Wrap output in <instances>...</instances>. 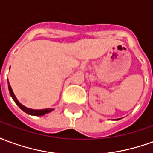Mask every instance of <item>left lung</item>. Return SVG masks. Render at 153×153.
Listing matches in <instances>:
<instances>
[{"label": "left lung", "mask_w": 153, "mask_h": 153, "mask_svg": "<svg viewBox=\"0 0 153 153\" xmlns=\"http://www.w3.org/2000/svg\"><path fill=\"white\" fill-rule=\"evenodd\" d=\"M120 120V119H115V120Z\"/></svg>", "instance_id": "8db88e82"}]
</instances>
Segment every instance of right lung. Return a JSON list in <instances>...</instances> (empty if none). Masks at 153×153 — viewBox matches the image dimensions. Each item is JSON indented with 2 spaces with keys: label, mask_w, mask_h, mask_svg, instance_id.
I'll use <instances>...</instances> for the list:
<instances>
[{
  "label": "right lung",
  "mask_w": 153,
  "mask_h": 153,
  "mask_svg": "<svg viewBox=\"0 0 153 153\" xmlns=\"http://www.w3.org/2000/svg\"><path fill=\"white\" fill-rule=\"evenodd\" d=\"M8 88H9V92H10V96L13 98V100L15 101V102L16 103V105L20 108V109L23 111H25V113H27L28 115H36V116H42V115H44L45 114H47V113H50L51 111H52L54 109L52 108H47V109H42V110H34V109H30V108H28V107H26L24 105H22L21 103L19 102L17 98H16V97L13 93V90H12L11 87L10 85V83H9V80H8Z\"/></svg>",
  "instance_id": "right-lung-1"
}]
</instances>
